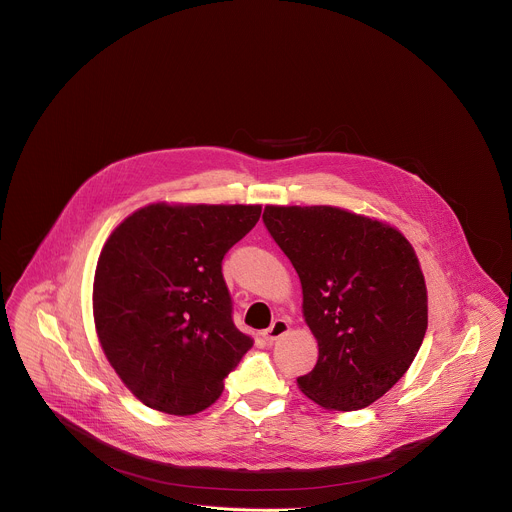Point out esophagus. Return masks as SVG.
Wrapping results in <instances>:
<instances>
[{
  "instance_id": "esophagus-1",
  "label": "esophagus",
  "mask_w": 512,
  "mask_h": 512,
  "mask_svg": "<svg viewBox=\"0 0 512 512\" xmlns=\"http://www.w3.org/2000/svg\"><path fill=\"white\" fill-rule=\"evenodd\" d=\"M289 331V323L285 321V319H277L269 329H265L261 335H263V339L271 345L273 341H277L279 337H283L285 333Z\"/></svg>"
}]
</instances>
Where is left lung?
<instances>
[{
    "mask_svg": "<svg viewBox=\"0 0 512 512\" xmlns=\"http://www.w3.org/2000/svg\"><path fill=\"white\" fill-rule=\"evenodd\" d=\"M263 223L301 279L303 317L319 343L299 389L331 411L369 407L407 373L427 333L413 245L383 221L331 205H267Z\"/></svg>",
    "mask_w": 512,
    "mask_h": 512,
    "instance_id": "obj_1",
    "label": "left lung"
}]
</instances>
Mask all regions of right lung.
<instances>
[{
  "instance_id": "obj_1",
  "label": "right lung",
  "mask_w": 512,
  "mask_h": 512,
  "mask_svg": "<svg viewBox=\"0 0 512 512\" xmlns=\"http://www.w3.org/2000/svg\"><path fill=\"white\" fill-rule=\"evenodd\" d=\"M261 205H167L131 213L105 241L93 279L101 349L147 407L195 415L253 347L233 323L221 263Z\"/></svg>"
}]
</instances>
